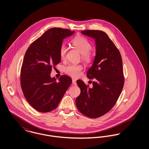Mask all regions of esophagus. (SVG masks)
<instances>
[{
    "label": "esophagus",
    "instance_id": "esophagus-1",
    "mask_svg": "<svg viewBox=\"0 0 149 149\" xmlns=\"http://www.w3.org/2000/svg\"><path fill=\"white\" fill-rule=\"evenodd\" d=\"M72 84H73V85H76V84H77L76 80H74V79H73V80H72Z\"/></svg>",
    "mask_w": 149,
    "mask_h": 149
}]
</instances>
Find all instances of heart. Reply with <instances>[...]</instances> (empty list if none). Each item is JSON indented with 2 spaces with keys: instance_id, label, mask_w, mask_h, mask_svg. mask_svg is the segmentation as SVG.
<instances>
[{
  "instance_id": "obj_1",
  "label": "heart",
  "mask_w": 149,
  "mask_h": 149,
  "mask_svg": "<svg viewBox=\"0 0 149 149\" xmlns=\"http://www.w3.org/2000/svg\"><path fill=\"white\" fill-rule=\"evenodd\" d=\"M72 43L81 54V59L85 63L89 64L92 61V55L90 52L92 49V45L87 39L83 37H76L72 41ZM67 52V46L63 44L59 50V54L61 59L65 58ZM83 69V67L81 65L69 64L64 67V71L66 74L73 77H77L80 74Z\"/></svg>"
}]
</instances>
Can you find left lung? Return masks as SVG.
<instances>
[{"label": "left lung", "mask_w": 149, "mask_h": 149, "mask_svg": "<svg viewBox=\"0 0 149 149\" xmlns=\"http://www.w3.org/2000/svg\"><path fill=\"white\" fill-rule=\"evenodd\" d=\"M83 34L95 40L96 56L86 76L95 79L93 86L78 80L80 95L76 99L78 110L91 118L100 117L116 104L123 88L125 79L120 53L106 33L100 30H87Z\"/></svg>", "instance_id": "1"}]
</instances>
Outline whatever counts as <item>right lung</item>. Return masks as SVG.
<instances>
[{
    "mask_svg": "<svg viewBox=\"0 0 149 149\" xmlns=\"http://www.w3.org/2000/svg\"><path fill=\"white\" fill-rule=\"evenodd\" d=\"M74 33L54 27L47 30L27 49L21 70V85L28 103L37 111L47 112L56 109L72 83L66 75L50 77L52 68L60 63L59 50L66 37Z\"/></svg>",
    "mask_w": 149,
    "mask_h": 149,
    "instance_id": "obj_1",
    "label": "right lung"
}]
</instances>
